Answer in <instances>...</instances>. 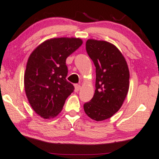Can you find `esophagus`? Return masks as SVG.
Segmentation results:
<instances>
[{
	"instance_id": "34e87169",
	"label": "esophagus",
	"mask_w": 159,
	"mask_h": 159,
	"mask_svg": "<svg viewBox=\"0 0 159 159\" xmlns=\"http://www.w3.org/2000/svg\"><path fill=\"white\" fill-rule=\"evenodd\" d=\"M80 89V86L79 84H75V92H78Z\"/></svg>"
}]
</instances>
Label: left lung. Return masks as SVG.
Returning <instances> with one entry per match:
<instances>
[{
  "mask_svg": "<svg viewBox=\"0 0 159 159\" xmlns=\"http://www.w3.org/2000/svg\"><path fill=\"white\" fill-rule=\"evenodd\" d=\"M86 48L96 67L95 93L85 113L96 121L109 119L121 108L129 90V72L123 55L110 42L89 39Z\"/></svg>",
  "mask_w": 159,
  "mask_h": 159,
  "instance_id": "1",
  "label": "left lung"
}]
</instances>
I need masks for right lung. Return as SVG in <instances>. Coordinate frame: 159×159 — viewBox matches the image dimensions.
<instances>
[{"mask_svg":"<svg viewBox=\"0 0 159 159\" xmlns=\"http://www.w3.org/2000/svg\"><path fill=\"white\" fill-rule=\"evenodd\" d=\"M82 44L80 38H52L37 46L29 57L24 89L33 110L43 119L58 115L74 90L66 80V61Z\"/></svg>","mask_w":159,"mask_h":159,"instance_id":"add662e5","label":"right lung"}]
</instances>
